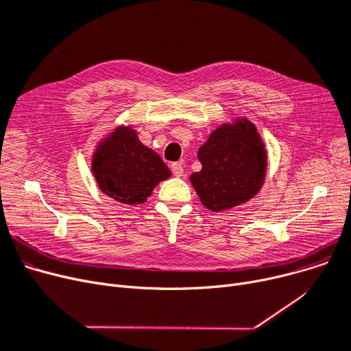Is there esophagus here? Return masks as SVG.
I'll return each instance as SVG.
<instances>
[{
    "instance_id": "obj_1",
    "label": "esophagus",
    "mask_w": 351,
    "mask_h": 351,
    "mask_svg": "<svg viewBox=\"0 0 351 351\" xmlns=\"http://www.w3.org/2000/svg\"><path fill=\"white\" fill-rule=\"evenodd\" d=\"M171 169H172V173L178 178H180L183 175V166L179 163V162H175L171 165Z\"/></svg>"
}]
</instances>
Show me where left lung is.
<instances>
[{
	"mask_svg": "<svg viewBox=\"0 0 351 351\" xmlns=\"http://www.w3.org/2000/svg\"><path fill=\"white\" fill-rule=\"evenodd\" d=\"M197 159L202 169L189 179L212 212L246 204L265 183L267 152L254 123L246 118L217 126L199 147Z\"/></svg>",
	"mask_w": 351,
	"mask_h": 351,
	"instance_id": "1",
	"label": "left lung"
}]
</instances>
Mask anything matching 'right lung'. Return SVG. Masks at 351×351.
<instances>
[{"label":"right lung","instance_id":"add662e5","mask_svg":"<svg viewBox=\"0 0 351 351\" xmlns=\"http://www.w3.org/2000/svg\"><path fill=\"white\" fill-rule=\"evenodd\" d=\"M92 173L101 192L125 205L145 204L158 183L171 176L162 158L131 126L117 128L98 143Z\"/></svg>","mask_w":351,"mask_h":351}]
</instances>
